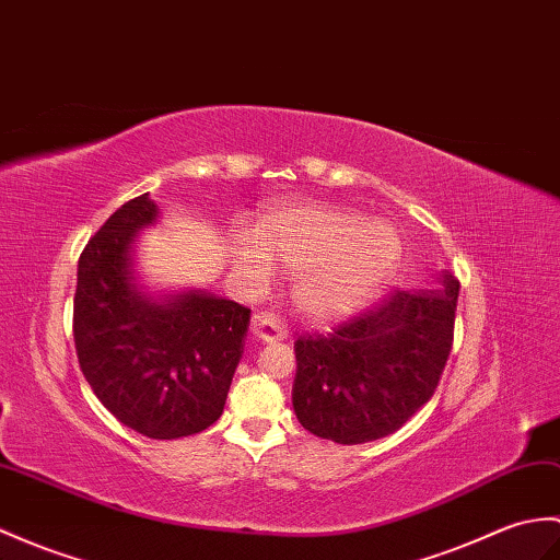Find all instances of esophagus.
I'll return each instance as SVG.
<instances>
[{"label": "esophagus", "instance_id": "1", "mask_svg": "<svg viewBox=\"0 0 560 560\" xmlns=\"http://www.w3.org/2000/svg\"><path fill=\"white\" fill-rule=\"evenodd\" d=\"M250 331L255 334V339H259L262 343H271V341L285 339L289 327H285V322L279 315H275V312L262 310V312H255V315H253Z\"/></svg>", "mask_w": 560, "mask_h": 560}]
</instances>
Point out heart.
<instances>
[{
    "instance_id": "heart-1",
    "label": "heart",
    "mask_w": 560,
    "mask_h": 560,
    "mask_svg": "<svg viewBox=\"0 0 560 560\" xmlns=\"http://www.w3.org/2000/svg\"><path fill=\"white\" fill-rule=\"evenodd\" d=\"M392 224L334 205H293L257 221L253 241L233 248L243 277L265 283L275 265L293 275V303L303 315L331 322L353 315L384 289L400 265Z\"/></svg>"
}]
</instances>
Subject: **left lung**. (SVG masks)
I'll return each mask as SVG.
<instances>
[{"instance_id": "obj_1", "label": "left lung", "mask_w": 560, "mask_h": 560, "mask_svg": "<svg viewBox=\"0 0 560 560\" xmlns=\"http://www.w3.org/2000/svg\"><path fill=\"white\" fill-rule=\"evenodd\" d=\"M396 291L384 305L295 341L293 410L307 432L336 444L394 434L434 396L453 346L460 283Z\"/></svg>"}]
</instances>
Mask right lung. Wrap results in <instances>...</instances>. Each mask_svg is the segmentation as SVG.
Returning <instances> with one entry per match:
<instances>
[{"instance_id": "obj_1", "label": "right lung", "mask_w": 560, "mask_h": 560, "mask_svg": "<svg viewBox=\"0 0 560 560\" xmlns=\"http://www.w3.org/2000/svg\"><path fill=\"white\" fill-rule=\"evenodd\" d=\"M150 192L121 205L78 259L75 353L95 396L148 439L214 424L236 372L250 310L205 291L154 301L136 283L133 241L158 221Z\"/></svg>"}]
</instances>
